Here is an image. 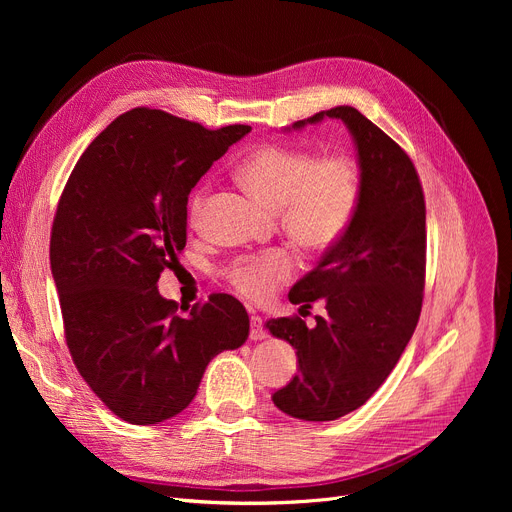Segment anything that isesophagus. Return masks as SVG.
<instances>
[{
	"instance_id": "obj_1",
	"label": "esophagus",
	"mask_w": 512,
	"mask_h": 512,
	"mask_svg": "<svg viewBox=\"0 0 512 512\" xmlns=\"http://www.w3.org/2000/svg\"><path fill=\"white\" fill-rule=\"evenodd\" d=\"M265 336H267V332L261 326V317L259 315H251V334H249V338L253 342H257V340H263Z\"/></svg>"
}]
</instances>
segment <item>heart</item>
<instances>
[{
	"mask_svg": "<svg viewBox=\"0 0 512 512\" xmlns=\"http://www.w3.org/2000/svg\"><path fill=\"white\" fill-rule=\"evenodd\" d=\"M238 180L263 205L280 209L288 236L305 251H326L342 238L355 215L361 180L348 157H315L307 149L265 145L238 168ZM207 205V188L191 199V222L199 224ZM294 261L286 251H270L238 261L230 280L249 299L263 301L290 280Z\"/></svg>",
	"mask_w": 512,
	"mask_h": 512,
	"instance_id": "heart-1",
	"label": "heart"
}]
</instances>
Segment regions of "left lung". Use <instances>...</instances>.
Here are the masks:
<instances>
[{
  "instance_id": "1",
  "label": "left lung",
  "mask_w": 512,
  "mask_h": 512,
  "mask_svg": "<svg viewBox=\"0 0 512 512\" xmlns=\"http://www.w3.org/2000/svg\"><path fill=\"white\" fill-rule=\"evenodd\" d=\"M332 118L355 143L361 193L351 226L288 292L305 309L326 303L307 328L301 317L265 321L272 336L297 351L301 371L274 392V405L303 421H334L378 390L409 344L425 284V201L417 170L384 130L351 105L307 120Z\"/></svg>"
}]
</instances>
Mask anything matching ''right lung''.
Instances as JSON below:
<instances>
[{"label": "right lung", "mask_w": 512, "mask_h": 512, "mask_svg": "<svg viewBox=\"0 0 512 512\" xmlns=\"http://www.w3.org/2000/svg\"><path fill=\"white\" fill-rule=\"evenodd\" d=\"M249 132L137 107L99 134L66 182L49 242L66 344L91 390L128 423L176 417L209 361L249 336L247 309L230 294L178 311L157 290L186 245L188 195Z\"/></svg>", "instance_id": "1"}]
</instances>
